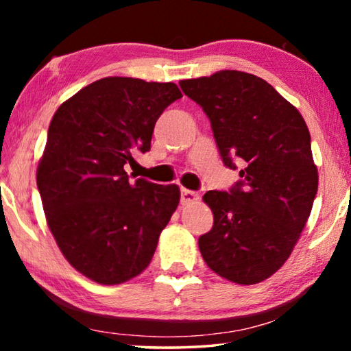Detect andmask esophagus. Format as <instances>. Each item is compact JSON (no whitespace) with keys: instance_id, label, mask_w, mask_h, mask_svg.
<instances>
[{"instance_id":"obj_1","label":"esophagus","mask_w":351,"mask_h":351,"mask_svg":"<svg viewBox=\"0 0 351 351\" xmlns=\"http://www.w3.org/2000/svg\"><path fill=\"white\" fill-rule=\"evenodd\" d=\"M198 201H199V195L197 192H192V190H187V189H181V204L182 206L198 203Z\"/></svg>"}]
</instances>
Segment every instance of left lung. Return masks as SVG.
<instances>
[{"mask_svg": "<svg viewBox=\"0 0 351 351\" xmlns=\"http://www.w3.org/2000/svg\"><path fill=\"white\" fill-rule=\"evenodd\" d=\"M209 117L226 167L243 164L229 192L203 199L213 226L198 239L207 266L228 280L254 285L280 269L310 218L317 169L304 117L268 82L241 71L180 82Z\"/></svg>", "mask_w": 351, "mask_h": 351, "instance_id": "1", "label": "left lung"}]
</instances>
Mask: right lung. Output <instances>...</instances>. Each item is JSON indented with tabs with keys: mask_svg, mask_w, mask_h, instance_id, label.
Wrapping results in <instances>:
<instances>
[{
	"mask_svg": "<svg viewBox=\"0 0 351 351\" xmlns=\"http://www.w3.org/2000/svg\"><path fill=\"white\" fill-rule=\"evenodd\" d=\"M182 94L175 83L105 77L52 117L37 186L52 235L73 268L119 285L150 265L180 203V187L139 178L125 165L150 150L154 123Z\"/></svg>",
	"mask_w": 351,
	"mask_h": 351,
	"instance_id": "1",
	"label": "right lung"
}]
</instances>
